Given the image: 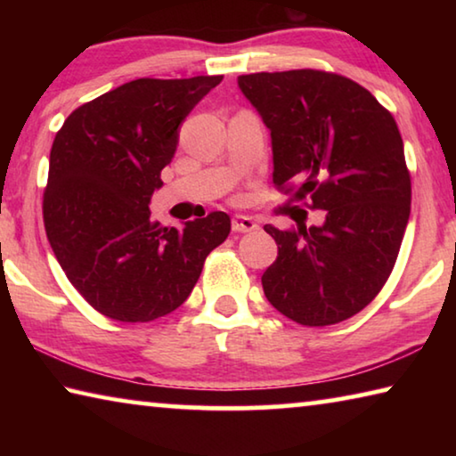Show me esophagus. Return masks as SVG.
<instances>
[{
    "label": "esophagus",
    "mask_w": 456,
    "mask_h": 456,
    "mask_svg": "<svg viewBox=\"0 0 456 456\" xmlns=\"http://www.w3.org/2000/svg\"><path fill=\"white\" fill-rule=\"evenodd\" d=\"M231 229H233L235 233H249V231L257 229V223L251 217H245V215H235L233 221H231Z\"/></svg>",
    "instance_id": "obj_1"
}]
</instances>
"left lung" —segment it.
Segmentation results:
<instances>
[{
    "instance_id": "1",
    "label": "left lung",
    "mask_w": 456,
    "mask_h": 456,
    "mask_svg": "<svg viewBox=\"0 0 456 456\" xmlns=\"http://www.w3.org/2000/svg\"><path fill=\"white\" fill-rule=\"evenodd\" d=\"M237 82L272 130L275 189L323 211L320 225L264 227L277 243L261 275L265 297L302 326L348 320L388 281L411 217L396 120L334 72H257Z\"/></svg>"
}]
</instances>
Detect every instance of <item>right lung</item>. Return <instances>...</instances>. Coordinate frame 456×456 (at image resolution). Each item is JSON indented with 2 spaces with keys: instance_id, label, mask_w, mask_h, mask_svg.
I'll return each mask as SVG.
<instances>
[{
  "instance_id": "right-lung-1",
  "label": "right lung",
  "mask_w": 456,
  "mask_h": 456,
  "mask_svg": "<svg viewBox=\"0 0 456 456\" xmlns=\"http://www.w3.org/2000/svg\"><path fill=\"white\" fill-rule=\"evenodd\" d=\"M221 80L126 82L76 108L53 138L45 235L68 280L106 318L152 322L175 312L229 235L223 211L183 229L163 227L149 211L181 122Z\"/></svg>"
}]
</instances>
